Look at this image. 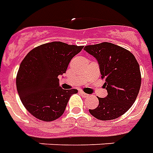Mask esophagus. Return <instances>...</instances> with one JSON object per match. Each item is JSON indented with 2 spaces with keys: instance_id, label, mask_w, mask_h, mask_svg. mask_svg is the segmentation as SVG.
Returning a JSON list of instances; mask_svg holds the SVG:
<instances>
[{
  "instance_id": "esophagus-1",
  "label": "esophagus",
  "mask_w": 153,
  "mask_h": 153,
  "mask_svg": "<svg viewBox=\"0 0 153 153\" xmlns=\"http://www.w3.org/2000/svg\"><path fill=\"white\" fill-rule=\"evenodd\" d=\"M80 93H81V95H82L83 97H85V98H86V97H88V96H89L88 94H85V92L82 91H80Z\"/></svg>"
}]
</instances>
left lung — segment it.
I'll list each match as a JSON object with an SVG mask.
<instances>
[{"label": "left lung", "instance_id": "8db88e82", "mask_svg": "<svg viewBox=\"0 0 153 153\" xmlns=\"http://www.w3.org/2000/svg\"><path fill=\"white\" fill-rule=\"evenodd\" d=\"M84 50L98 62L101 79L105 82L103 86L108 93L105 98H98L97 108L89 111L98 120L117 119L130 109L138 95L139 65L129 51L111 43L88 45Z\"/></svg>", "mask_w": 153, "mask_h": 153}]
</instances>
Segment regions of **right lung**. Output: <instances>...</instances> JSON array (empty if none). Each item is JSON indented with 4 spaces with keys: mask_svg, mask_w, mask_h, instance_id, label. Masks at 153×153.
Segmentation results:
<instances>
[{
    "mask_svg": "<svg viewBox=\"0 0 153 153\" xmlns=\"http://www.w3.org/2000/svg\"><path fill=\"white\" fill-rule=\"evenodd\" d=\"M83 46L52 42L34 48L19 65L16 87L21 102L32 115L53 121L63 114L76 89L63 90L58 76L66 72L71 58Z\"/></svg>",
    "mask_w": 153,
    "mask_h": 153,
    "instance_id": "right-lung-1",
    "label": "right lung"
}]
</instances>
